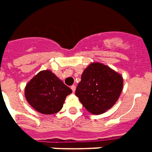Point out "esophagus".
Segmentation results:
<instances>
[{"mask_svg": "<svg viewBox=\"0 0 152 152\" xmlns=\"http://www.w3.org/2000/svg\"><path fill=\"white\" fill-rule=\"evenodd\" d=\"M71 89L72 90V92H75V91H76V86H74V85L72 86H71Z\"/></svg>", "mask_w": 152, "mask_h": 152, "instance_id": "34e87169", "label": "esophagus"}]
</instances>
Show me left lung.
<instances>
[{"label":"left lung","mask_w":152,"mask_h":152,"mask_svg":"<svg viewBox=\"0 0 152 152\" xmlns=\"http://www.w3.org/2000/svg\"><path fill=\"white\" fill-rule=\"evenodd\" d=\"M123 86L120 74L102 63L93 62L84 70L76 95L90 113L100 114L114 105Z\"/></svg>","instance_id":"left-lung-1"}]
</instances>
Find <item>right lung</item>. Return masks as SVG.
<instances>
[{
    "instance_id": "right-lung-1",
    "label": "right lung",
    "mask_w": 152,
    "mask_h": 152,
    "mask_svg": "<svg viewBox=\"0 0 152 152\" xmlns=\"http://www.w3.org/2000/svg\"><path fill=\"white\" fill-rule=\"evenodd\" d=\"M72 92V91L49 70L42 71L34 76L24 90L28 104L43 114L59 112L66 97Z\"/></svg>"
}]
</instances>
